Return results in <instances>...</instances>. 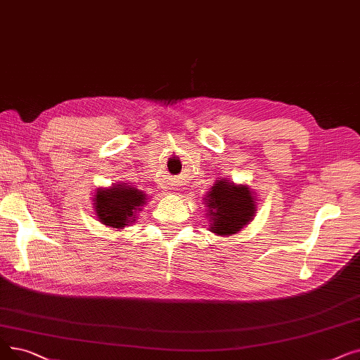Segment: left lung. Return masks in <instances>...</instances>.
<instances>
[{
	"label": "left lung",
	"instance_id": "1",
	"mask_svg": "<svg viewBox=\"0 0 360 360\" xmlns=\"http://www.w3.org/2000/svg\"><path fill=\"white\" fill-rule=\"evenodd\" d=\"M209 216V231L219 237H231L255 219L257 200L245 184L219 179L202 198ZM206 216V217H207Z\"/></svg>",
	"mask_w": 360,
	"mask_h": 360
}]
</instances>
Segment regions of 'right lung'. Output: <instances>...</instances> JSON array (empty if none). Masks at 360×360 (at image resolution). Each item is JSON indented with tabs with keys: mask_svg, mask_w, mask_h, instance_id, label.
Returning a JSON list of instances; mask_svg holds the SVG:
<instances>
[{
	"mask_svg": "<svg viewBox=\"0 0 360 360\" xmlns=\"http://www.w3.org/2000/svg\"><path fill=\"white\" fill-rule=\"evenodd\" d=\"M147 200V194L136 186L119 182L107 188H97L92 197V206L103 225L122 231L135 224L136 213L143 210Z\"/></svg>",
	"mask_w": 360,
	"mask_h": 360,
	"instance_id": "1",
	"label": "right lung"
}]
</instances>
